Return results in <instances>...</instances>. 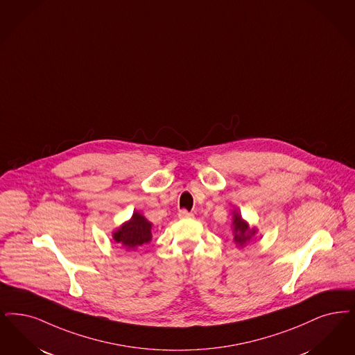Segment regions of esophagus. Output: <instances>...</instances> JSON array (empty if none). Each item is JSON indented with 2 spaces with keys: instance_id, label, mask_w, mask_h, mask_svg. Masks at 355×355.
I'll use <instances>...</instances> for the list:
<instances>
[{
  "instance_id": "obj_1",
  "label": "esophagus",
  "mask_w": 355,
  "mask_h": 355,
  "mask_svg": "<svg viewBox=\"0 0 355 355\" xmlns=\"http://www.w3.org/2000/svg\"><path fill=\"white\" fill-rule=\"evenodd\" d=\"M194 215L191 213H189V211H186V210H181L180 213H178V218L180 219H191Z\"/></svg>"
}]
</instances>
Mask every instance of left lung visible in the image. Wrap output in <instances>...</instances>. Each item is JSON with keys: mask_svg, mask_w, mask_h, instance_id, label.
<instances>
[{"mask_svg": "<svg viewBox=\"0 0 355 355\" xmlns=\"http://www.w3.org/2000/svg\"><path fill=\"white\" fill-rule=\"evenodd\" d=\"M231 230L234 235V243L238 247H244L250 241L255 239L257 234V228L251 227L245 219L241 218V213L234 210L232 211V223H231Z\"/></svg>", "mask_w": 355, "mask_h": 355, "instance_id": "left-lung-1", "label": "left lung"}]
</instances>
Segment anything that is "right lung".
<instances>
[{"instance_id": "1", "label": "right lung", "mask_w": 355, "mask_h": 355, "mask_svg": "<svg viewBox=\"0 0 355 355\" xmlns=\"http://www.w3.org/2000/svg\"><path fill=\"white\" fill-rule=\"evenodd\" d=\"M153 225L139 211H133L132 216L112 232L114 243L125 250L136 251L142 244L152 241Z\"/></svg>"}]
</instances>
